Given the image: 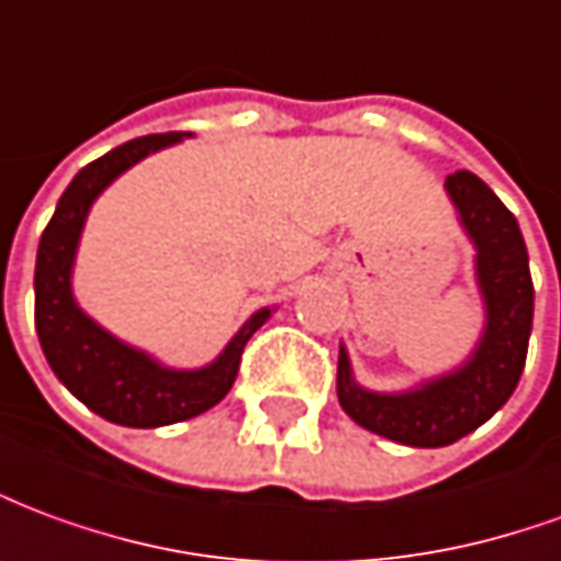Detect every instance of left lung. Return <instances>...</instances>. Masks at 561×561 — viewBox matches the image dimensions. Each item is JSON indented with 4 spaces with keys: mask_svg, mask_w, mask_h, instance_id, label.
<instances>
[{
    "mask_svg": "<svg viewBox=\"0 0 561 561\" xmlns=\"http://www.w3.org/2000/svg\"><path fill=\"white\" fill-rule=\"evenodd\" d=\"M465 232L474 241L478 287L486 325L478 351L450 375L411 392H371L353 380L351 359L337 356V401L353 423L408 447H447L483 426L519 383L526 365L535 287L519 224L478 174L456 172L447 181Z\"/></svg>",
    "mask_w": 561,
    "mask_h": 561,
    "instance_id": "obj_1",
    "label": "left lung"
}]
</instances>
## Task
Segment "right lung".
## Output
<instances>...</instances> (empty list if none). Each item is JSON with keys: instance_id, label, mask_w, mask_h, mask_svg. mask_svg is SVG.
<instances>
[{"instance_id": "obj_1", "label": "right lung", "mask_w": 561, "mask_h": 561, "mask_svg": "<svg viewBox=\"0 0 561 561\" xmlns=\"http://www.w3.org/2000/svg\"><path fill=\"white\" fill-rule=\"evenodd\" d=\"M181 138L184 133L145 135L90 162L59 196L57 210L38 241L35 329L47 365L75 399L117 426L157 428L205 414L232 389L244 344L272 317L268 308H262L238 329V335L214 363L193 371H178L105 332L71 296V265L90 205L135 162Z\"/></svg>"}]
</instances>
